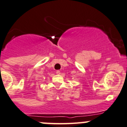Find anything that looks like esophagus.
I'll return each mask as SVG.
<instances>
[{
    "label": "esophagus",
    "instance_id": "34e87169",
    "mask_svg": "<svg viewBox=\"0 0 127 127\" xmlns=\"http://www.w3.org/2000/svg\"><path fill=\"white\" fill-rule=\"evenodd\" d=\"M56 74H61V72H60V71H56Z\"/></svg>",
    "mask_w": 127,
    "mask_h": 127
}]
</instances>
